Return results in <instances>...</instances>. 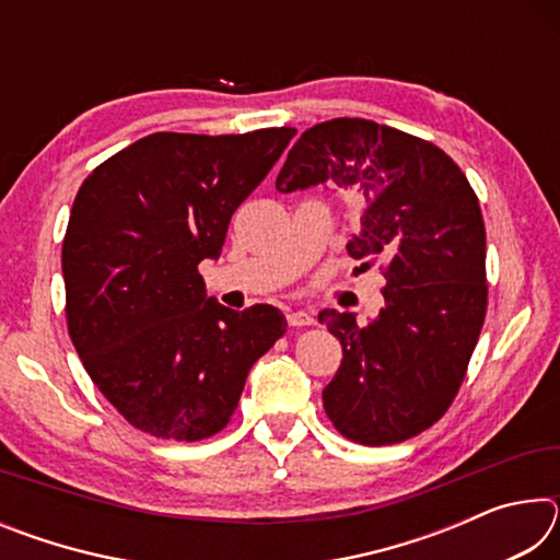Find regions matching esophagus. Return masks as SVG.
<instances>
[{"mask_svg": "<svg viewBox=\"0 0 560 560\" xmlns=\"http://www.w3.org/2000/svg\"><path fill=\"white\" fill-rule=\"evenodd\" d=\"M287 320L289 326H314L316 324V316L311 314V311H303V308H296V311H289L287 314Z\"/></svg>", "mask_w": 560, "mask_h": 560, "instance_id": "1", "label": "esophagus"}]
</instances>
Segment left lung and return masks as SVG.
Listing matches in <instances>:
<instances>
[{"label": "left lung", "instance_id": "left-lung-1", "mask_svg": "<svg viewBox=\"0 0 560 560\" xmlns=\"http://www.w3.org/2000/svg\"><path fill=\"white\" fill-rule=\"evenodd\" d=\"M324 185L363 202L353 259L385 261V306L371 324L318 314L343 360L324 390L343 438L410 440L447 410L487 314V232L467 177L438 145L365 118L308 128L289 150L279 192Z\"/></svg>", "mask_w": 560, "mask_h": 560}]
</instances>
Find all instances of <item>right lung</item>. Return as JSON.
Here are the masks:
<instances>
[{
    "instance_id": "add662e5",
    "label": "right lung",
    "mask_w": 560,
    "mask_h": 560,
    "mask_svg": "<svg viewBox=\"0 0 560 560\" xmlns=\"http://www.w3.org/2000/svg\"><path fill=\"white\" fill-rule=\"evenodd\" d=\"M293 128L153 132L83 179L63 236L66 318L83 368L132 428L197 442L226 428L252 365L287 334L269 303L207 296L236 207Z\"/></svg>"
}]
</instances>
